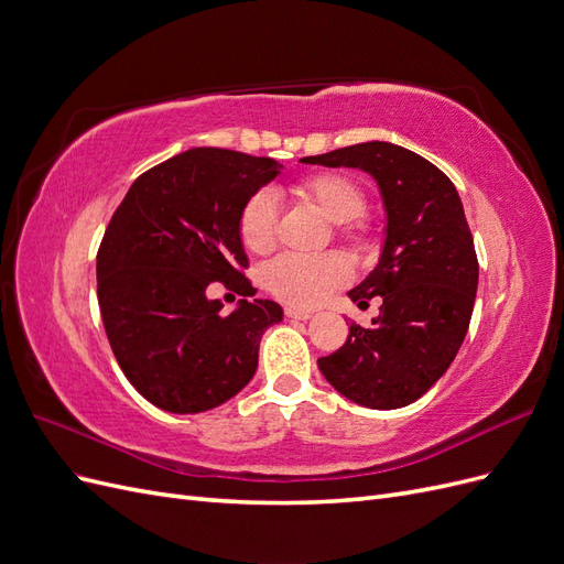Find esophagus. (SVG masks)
I'll list each match as a JSON object with an SVG mask.
<instances>
[{"mask_svg":"<svg viewBox=\"0 0 564 564\" xmlns=\"http://www.w3.org/2000/svg\"><path fill=\"white\" fill-rule=\"evenodd\" d=\"M284 315H286V317H292V319H311V317H313V313H308V311H299V308H286V311H284Z\"/></svg>","mask_w":564,"mask_h":564,"instance_id":"34e87169","label":"esophagus"}]
</instances>
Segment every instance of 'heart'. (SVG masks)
I'll use <instances>...</instances> for the list:
<instances>
[{
	"instance_id": "heart-1",
	"label": "heart",
	"mask_w": 564,
	"mask_h": 564,
	"mask_svg": "<svg viewBox=\"0 0 564 564\" xmlns=\"http://www.w3.org/2000/svg\"><path fill=\"white\" fill-rule=\"evenodd\" d=\"M292 195L313 207L338 226V235L348 242H365L367 226L360 220L365 212V191L350 176L322 172L303 176L292 185ZM242 245L251 253H265L275 245L278 235V202L270 193L251 195L237 220ZM350 280V265L338 253L299 256L284 253L263 268V284L270 294L299 308H313L334 289Z\"/></svg>"
}]
</instances>
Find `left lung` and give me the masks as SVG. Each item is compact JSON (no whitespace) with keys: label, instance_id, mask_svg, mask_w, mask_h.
Masks as SVG:
<instances>
[{"label":"left lung","instance_id":"obj_1","mask_svg":"<svg viewBox=\"0 0 564 564\" xmlns=\"http://www.w3.org/2000/svg\"><path fill=\"white\" fill-rule=\"evenodd\" d=\"M301 162L362 169L386 209L379 263L348 292L357 305L381 296V313L371 329L352 322L346 344L317 367L362 406L412 404L449 369L470 324L480 268L464 204L435 164L395 143H357Z\"/></svg>","mask_w":564,"mask_h":564}]
</instances>
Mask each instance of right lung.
<instances>
[{
	"label": "right lung",
	"instance_id": "add662e5",
	"mask_svg": "<svg viewBox=\"0 0 564 564\" xmlns=\"http://www.w3.org/2000/svg\"><path fill=\"white\" fill-rule=\"evenodd\" d=\"M282 164L224 148H191L133 181L96 259L98 305L129 383L172 414L235 398L259 365L261 336L282 322L268 299L230 315L212 282L253 296L237 220Z\"/></svg>",
	"mask_w": 564,
	"mask_h": 564
}]
</instances>
